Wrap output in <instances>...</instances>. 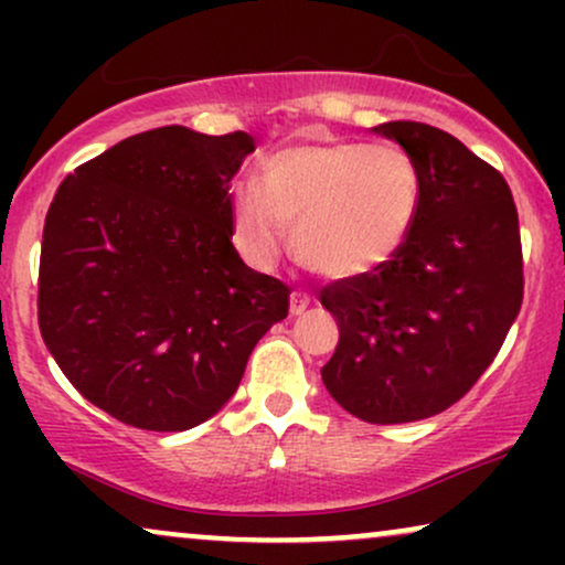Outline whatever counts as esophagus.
<instances>
[{
  "instance_id": "esophagus-1",
  "label": "esophagus",
  "mask_w": 565,
  "mask_h": 565,
  "mask_svg": "<svg viewBox=\"0 0 565 565\" xmlns=\"http://www.w3.org/2000/svg\"><path fill=\"white\" fill-rule=\"evenodd\" d=\"M305 308H308V297H300V295L291 297V313H295V316H302V313H305Z\"/></svg>"
}]
</instances>
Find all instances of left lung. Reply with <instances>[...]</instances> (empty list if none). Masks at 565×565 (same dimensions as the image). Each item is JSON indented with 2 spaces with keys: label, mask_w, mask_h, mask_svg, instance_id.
I'll list each match as a JSON object with an SVG mask.
<instances>
[{
  "label": "left lung",
  "mask_w": 565,
  "mask_h": 565,
  "mask_svg": "<svg viewBox=\"0 0 565 565\" xmlns=\"http://www.w3.org/2000/svg\"><path fill=\"white\" fill-rule=\"evenodd\" d=\"M246 132L159 127L57 188L39 257V329L89 404L142 430L217 414L289 291L238 257L231 180Z\"/></svg>",
  "instance_id": "8db88e82"
}]
</instances>
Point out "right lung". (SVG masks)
Instances as JSON below:
<instances>
[{"instance_id": "obj_1", "label": "right lung", "mask_w": 565, "mask_h": 565, "mask_svg": "<svg viewBox=\"0 0 565 565\" xmlns=\"http://www.w3.org/2000/svg\"><path fill=\"white\" fill-rule=\"evenodd\" d=\"M417 174V204L391 260L321 291L340 342L321 380L364 423L433 417L476 385L523 300L518 212L502 174L451 135L374 127Z\"/></svg>"}]
</instances>
